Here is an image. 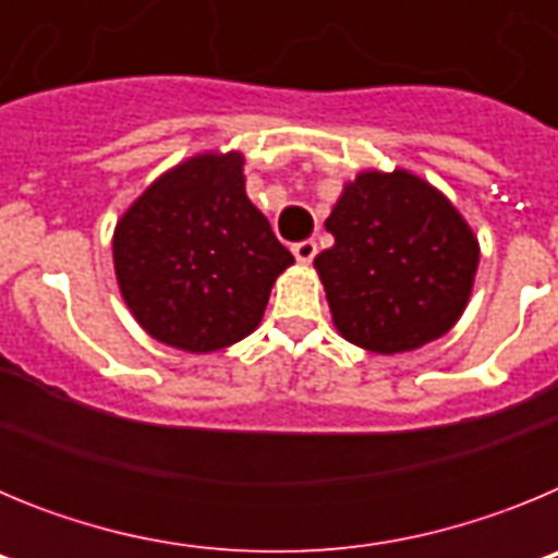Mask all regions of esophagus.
<instances>
[{
    "label": "esophagus",
    "instance_id": "1",
    "mask_svg": "<svg viewBox=\"0 0 558 558\" xmlns=\"http://www.w3.org/2000/svg\"><path fill=\"white\" fill-rule=\"evenodd\" d=\"M315 251H318V245H315V240H302V243H293V256L299 259V263H313Z\"/></svg>",
    "mask_w": 558,
    "mask_h": 558
}]
</instances>
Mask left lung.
Returning <instances> with one entry per match:
<instances>
[{
    "label": "left lung",
    "instance_id": "obj_1",
    "mask_svg": "<svg viewBox=\"0 0 558 558\" xmlns=\"http://www.w3.org/2000/svg\"><path fill=\"white\" fill-rule=\"evenodd\" d=\"M315 256L338 332L377 354L441 338L470 302L477 240L456 206L405 170L360 172L327 218Z\"/></svg>",
    "mask_w": 558,
    "mask_h": 558
}]
</instances>
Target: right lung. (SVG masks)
<instances>
[{"mask_svg": "<svg viewBox=\"0 0 558 558\" xmlns=\"http://www.w3.org/2000/svg\"><path fill=\"white\" fill-rule=\"evenodd\" d=\"M290 263L245 195L240 153L172 167L113 231V270L133 318L184 352H218L254 332Z\"/></svg>", "mask_w": 558, "mask_h": 558, "instance_id": "add662e5", "label": "right lung"}]
</instances>
